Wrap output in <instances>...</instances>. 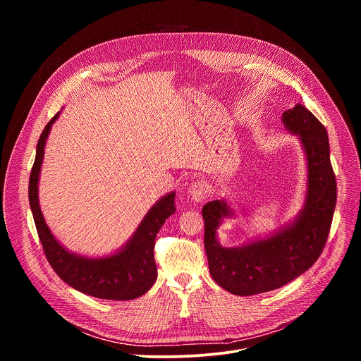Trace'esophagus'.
<instances>
[{
	"label": "esophagus",
	"instance_id": "obj_1",
	"mask_svg": "<svg viewBox=\"0 0 361 361\" xmlns=\"http://www.w3.org/2000/svg\"><path fill=\"white\" fill-rule=\"evenodd\" d=\"M209 185L205 181L202 180H197L195 183L191 184V188H190V195L191 198L195 201V202H200L202 201L205 197H207V192H209Z\"/></svg>",
	"mask_w": 361,
	"mask_h": 361
}]
</instances>
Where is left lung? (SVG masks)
Wrapping results in <instances>:
<instances>
[{
    "label": "left lung",
    "instance_id": "1",
    "mask_svg": "<svg viewBox=\"0 0 361 361\" xmlns=\"http://www.w3.org/2000/svg\"><path fill=\"white\" fill-rule=\"evenodd\" d=\"M281 120L286 130L298 137L307 160L305 201L297 217L271 235L223 247L217 228L224 219L234 217V210L226 200H214L201 212L210 274L231 294L252 295L283 287L317 262L329 237L337 185L327 131L302 104L284 111Z\"/></svg>",
    "mask_w": 361,
    "mask_h": 361
}]
</instances>
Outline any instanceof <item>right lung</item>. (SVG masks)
<instances>
[{
  "instance_id": "right-lung-1",
  "label": "right lung",
  "mask_w": 361,
  "mask_h": 361,
  "mask_svg": "<svg viewBox=\"0 0 361 361\" xmlns=\"http://www.w3.org/2000/svg\"><path fill=\"white\" fill-rule=\"evenodd\" d=\"M60 114L61 111L51 118L39 135L28 185L30 207L47 260L63 281L84 294L102 300L124 301L137 298L145 294L157 280L154 244L166 220L176 212V191L161 197L152 205L131 238L118 251L97 259L68 251L48 228L38 200V181L45 142L51 126Z\"/></svg>"
}]
</instances>
